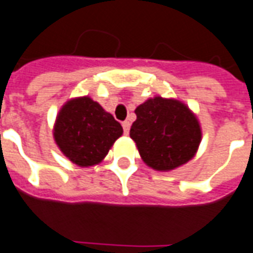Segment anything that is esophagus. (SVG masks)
Here are the masks:
<instances>
[{"label":"esophagus","mask_w":253,"mask_h":253,"mask_svg":"<svg viewBox=\"0 0 253 253\" xmlns=\"http://www.w3.org/2000/svg\"><path fill=\"white\" fill-rule=\"evenodd\" d=\"M123 128H124V133L128 134L129 129H130V123H129V121H124V123H123Z\"/></svg>","instance_id":"34e87169"}]
</instances>
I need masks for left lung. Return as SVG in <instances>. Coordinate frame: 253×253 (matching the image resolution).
Here are the masks:
<instances>
[{
    "instance_id": "1",
    "label": "left lung",
    "mask_w": 253,
    "mask_h": 253,
    "mask_svg": "<svg viewBox=\"0 0 253 253\" xmlns=\"http://www.w3.org/2000/svg\"><path fill=\"white\" fill-rule=\"evenodd\" d=\"M130 126L141 159L158 171H171L194 158L202 132L195 114L174 98L154 97L139 105Z\"/></svg>"
}]
</instances>
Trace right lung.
<instances>
[{
	"label": "right lung",
	"mask_w": 253,
	"mask_h": 253,
	"mask_svg": "<svg viewBox=\"0 0 253 253\" xmlns=\"http://www.w3.org/2000/svg\"><path fill=\"white\" fill-rule=\"evenodd\" d=\"M121 134V124L90 97L67 101L53 126L55 143L68 160L81 167L101 163Z\"/></svg>",
	"instance_id": "right-lung-1"
}]
</instances>
